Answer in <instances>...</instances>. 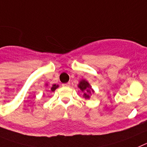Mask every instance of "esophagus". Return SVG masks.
Instances as JSON below:
<instances>
[{
  "label": "esophagus",
  "instance_id": "esophagus-1",
  "mask_svg": "<svg viewBox=\"0 0 147 147\" xmlns=\"http://www.w3.org/2000/svg\"><path fill=\"white\" fill-rule=\"evenodd\" d=\"M62 86H65V87H69V86H70V83L68 82V83H66V84H62Z\"/></svg>",
  "mask_w": 147,
  "mask_h": 147
}]
</instances>
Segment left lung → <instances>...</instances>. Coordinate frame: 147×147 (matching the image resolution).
<instances>
[{
  "instance_id": "1",
  "label": "left lung",
  "mask_w": 147,
  "mask_h": 147,
  "mask_svg": "<svg viewBox=\"0 0 147 147\" xmlns=\"http://www.w3.org/2000/svg\"><path fill=\"white\" fill-rule=\"evenodd\" d=\"M78 86L81 89V91H84V96L85 97V98H89V95H88V93L91 92V87L89 86V84H88L87 81L83 80L80 82Z\"/></svg>"
}]
</instances>
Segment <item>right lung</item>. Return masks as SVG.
Returning a JSON list of instances; mask_svg holds the SVG:
<instances>
[{
	"label": "right lung",
	"mask_w": 147,
	"mask_h": 147,
	"mask_svg": "<svg viewBox=\"0 0 147 147\" xmlns=\"http://www.w3.org/2000/svg\"><path fill=\"white\" fill-rule=\"evenodd\" d=\"M58 85H55V84H54V85L52 86V88H51V91L54 92L56 89V88H58Z\"/></svg>",
	"instance_id": "add662e5"
}]
</instances>
